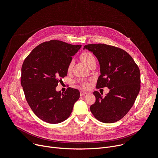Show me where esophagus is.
<instances>
[{
  "mask_svg": "<svg viewBox=\"0 0 158 158\" xmlns=\"http://www.w3.org/2000/svg\"><path fill=\"white\" fill-rule=\"evenodd\" d=\"M87 94V92H85V91H80V96H84V95H85V94Z\"/></svg>",
  "mask_w": 158,
  "mask_h": 158,
  "instance_id": "esophagus-1",
  "label": "esophagus"
}]
</instances>
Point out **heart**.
I'll list each match as a JSON object with an SVG mask.
<instances>
[{"mask_svg":"<svg viewBox=\"0 0 158 158\" xmlns=\"http://www.w3.org/2000/svg\"><path fill=\"white\" fill-rule=\"evenodd\" d=\"M81 60L83 61L87 65L91 61L95 60L94 56L91 53V52H84V53L81 55ZM71 67H72V63L70 64V65L69 66V69H71ZM88 85H89L87 83L83 84V86L84 87H88Z\"/></svg>","mask_w":158,"mask_h":158,"instance_id":"heart-1","label":"heart"}]
</instances>
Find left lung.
Masks as SVG:
<instances>
[{"label": "left lung", "instance_id": "1", "mask_svg": "<svg viewBox=\"0 0 158 158\" xmlns=\"http://www.w3.org/2000/svg\"><path fill=\"white\" fill-rule=\"evenodd\" d=\"M99 62L100 73L96 88L107 87L109 93L94 91L96 102L90 107L100 122L111 123L123 118L134 105L140 89V71L132 56L122 49L104 44L84 46Z\"/></svg>", "mask_w": 158, "mask_h": 158}]
</instances>
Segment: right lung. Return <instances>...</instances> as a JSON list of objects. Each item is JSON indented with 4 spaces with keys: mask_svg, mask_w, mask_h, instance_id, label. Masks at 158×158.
Returning <instances> with one entry per match:
<instances>
[{
    "mask_svg": "<svg viewBox=\"0 0 158 158\" xmlns=\"http://www.w3.org/2000/svg\"><path fill=\"white\" fill-rule=\"evenodd\" d=\"M81 47L52 40L37 46L24 60L21 85L29 107L43 121L52 124L65 121L79 99L78 89L68 87L63 93L56 87L67 76L72 56Z\"/></svg>",
    "mask_w": 158,
    "mask_h": 158,
    "instance_id": "right-lung-1",
    "label": "right lung"
}]
</instances>
